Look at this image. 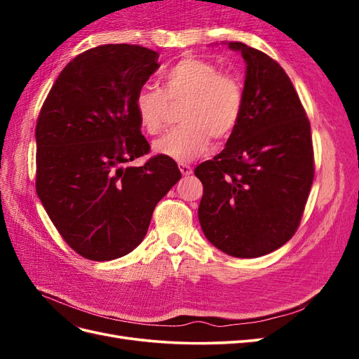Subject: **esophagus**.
Returning a JSON list of instances; mask_svg holds the SVG:
<instances>
[{"instance_id":"obj_1","label":"esophagus","mask_w":359,"mask_h":359,"mask_svg":"<svg viewBox=\"0 0 359 359\" xmlns=\"http://www.w3.org/2000/svg\"><path fill=\"white\" fill-rule=\"evenodd\" d=\"M178 168H180V172L182 173L184 177H189L190 173H191V166H190V165H186V163H180Z\"/></svg>"}]
</instances>
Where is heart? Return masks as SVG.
<instances>
[{
	"mask_svg": "<svg viewBox=\"0 0 359 359\" xmlns=\"http://www.w3.org/2000/svg\"><path fill=\"white\" fill-rule=\"evenodd\" d=\"M241 83L220 73L212 62L186 57L161 74V90L140 86L135 111L147 133L157 135L165 126L170 104L182 103L180 127L169 130L153 144L154 153L175 161H191L211 145V137H229L243 111Z\"/></svg>",
	"mask_w": 359,
	"mask_h": 359,
	"instance_id": "1",
	"label": "heart"
}]
</instances>
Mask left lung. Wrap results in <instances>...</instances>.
<instances>
[{
    "mask_svg": "<svg viewBox=\"0 0 359 359\" xmlns=\"http://www.w3.org/2000/svg\"><path fill=\"white\" fill-rule=\"evenodd\" d=\"M245 61L240 123L224 149L194 169L199 223L214 247L259 257L286 244L313 184L310 123L286 72L266 53L226 41Z\"/></svg>",
    "mask_w": 359,
    "mask_h": 359,
    "instance_id": "obj_1",
    "label": "left lung"
}]
</instances>
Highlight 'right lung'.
Segmentation results:
<instances>
[{
  "label": "right lung",
  "instance_id": "add662e5",
  "mask_svg": "<svg viewBox=\"0 0 359 359\" xmlns=\"http://www.w3.org/2000/svg\"><path fill=\"white\" fill-rule=\"evenodd\" d=\"M136 45L82 52L60 73L36 126V190L60 235L90 260H112L142 243L158 201L181 178L149 151L135 95L160 64Z\"/></svg>",
  "mask_w": 359,
  "mask_h": 359
}]
</instances>
